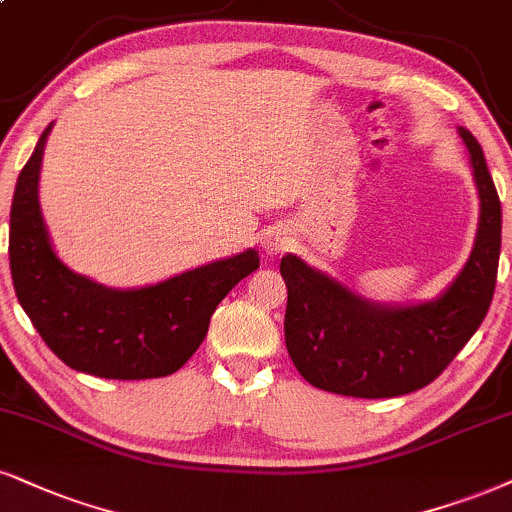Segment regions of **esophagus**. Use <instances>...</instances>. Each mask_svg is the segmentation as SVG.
<instances>
[{
  "label": "esophagus",
  "mask_w": 512,
  "mask_h": 512,
  "mask_svg": "<svg viewBox=\"0 0 512 512\" xmlns=\"http://www.w3.org/2000/svg\"><path fill=\"white\" fill-rule=\"evenodd\" d=\"M263 246H266V254L277 256V254H282V251L287 249L289 239L282 235V232H273V235L266 237V242H263Z\"/></svg>",
  "instance_id": "1"
}]
</instances>
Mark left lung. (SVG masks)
Returning <instances> with one entry per match:
<instances>
[{
	"label": "left lung",
	"mask_w": 512,
	"mask_h": 512,
	"mask_svg": "<svg viewBox=\"0 0 512 512\" xmlns=\"http://www.w3.org/2000/svg\"><path fill=\"white\" fill-rule=\"evenodd\" d=\"M470 151L479 192L472 254L439 299L418 306H380L299 256H282L287 285L285 344L306 382L356 399H391L437 380L482 325L494 299L501 254V201L470 130L458 128Z\"/></svg>",
	"instance_id": "8db88e82"
}]
</instances>
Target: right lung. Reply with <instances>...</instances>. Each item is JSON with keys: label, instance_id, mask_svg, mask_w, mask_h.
I'll return each mask as SVG.
<instances>
[{"label": "right lung", "instance_id": "add662e5", "mask_svg": "<svg viewBox=\"0 0 512 512\" xmlns=\"http://www.w3.org/2000/svg\"><path fill=\"white\" fill-rule=\"evenodd\" d=\"M52 125L18 175L9 220V263L18 304L68 368L106 380H149L180 370L204 342L227 292L261 266L256 249L142 289H111L56 256L37 182Z\"/></svg>", "mask_w": 512, "mask_h": 512}]
</instances>
